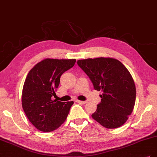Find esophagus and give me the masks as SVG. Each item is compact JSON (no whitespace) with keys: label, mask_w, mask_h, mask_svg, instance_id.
<instances>
[{"label":"esophagus","mask_w":157,"mask_h":157,"mask_svg":"<svg viewBox=\"0 0 157 157\" xmlns=\"http://www.w3.org/2000/svg\"><path fill=\"white\" fill-rule=\"evenodd\" d=\"M76 102L78 103H80V104H86L87 103V101H79V100H77L76 101Z\"/></svg>","instance_id":"esophagus-1"}]
</instances>
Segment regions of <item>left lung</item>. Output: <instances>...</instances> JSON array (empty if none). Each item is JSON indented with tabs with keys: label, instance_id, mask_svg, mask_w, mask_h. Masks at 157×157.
Here are the masks:
<instances>
[{
	"label": "left lung",
	"instance_id": "obj_1",
	"mask_svg": "<svg viewBox=\"0 0 157 157\" xmlns=\"http://www.w3.org/2000/svg\"><path fill=\"white\" fill-rule=\"evenodd\" d=\"M77 64L94 89L103 92L92 118L107 128L124 124L134 109L136 95L134 80L125 66L109 58L78 60Z\"/></svg>",
	"mask_w": 157,
	"mask_h": 157
}]
</instances>
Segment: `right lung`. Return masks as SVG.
<instances>
[{"label": "right lung", "instance_id": "1", "mask_svg": "<svg viewBox=\"0 0 157 157\" xmlns=\"http://www.w3.org/2000/svg\"><path fill=\"white\" fill-rule=\"evenodd\" d=\"M76 60L45 59L28 73L22 92V107L33 125L40 131L49 132L63 124L73 101L52 100L60 77L73 67Z\"/></svg>", "mask_w": 157, "mask_h": 157}]
</instances>
